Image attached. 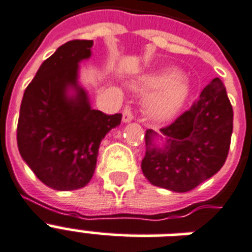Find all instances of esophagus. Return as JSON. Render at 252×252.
I'll list each match as a JSON object with an SVG mask.
<instances>
[{
    "mask_svg": "<svg viewBox=\"0 0 252 252\" xmlns=\"http://www.w3.org/2000/svg\"><path fill=\"white\" fill-rule=\"evenodd\" d=\"M133 120V114H132V110H130V107L126 106L123 111V122L124 123H130Z\"/></svg>",
    "mask_w": 252,
    "mask_h": 252,
    "instance_id": "34e87169",
    "label": "esophagus"
}]
</instances>
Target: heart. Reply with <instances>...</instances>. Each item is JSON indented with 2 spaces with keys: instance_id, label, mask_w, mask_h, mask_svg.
<instances>
[{
  "instance_id": "1",
  "label": "heart",
  "mask_w": 252,
  "mask_h": 252,
  "mask_svg": "<svg viewBox=\"0 0 252 252\" xmlns=\"http://www.w3.org/2000/svg\"><path fill=\"white\" fill-rule=\"evenodd\" d=\"M141 94H150L145 102V111L150 119L165 122L183 107L189 94V85L176 68H162L148 73L133 84Z\"/></svg>"
}]
</instances>
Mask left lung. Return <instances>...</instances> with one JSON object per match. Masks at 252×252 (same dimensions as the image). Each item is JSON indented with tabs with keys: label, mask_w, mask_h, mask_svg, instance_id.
<instances>
[{
	"label": "left lung",
	"mask_w": 252,
	"mask_h": 252,
	"mask_svg": "<svg viewBox=\"0 0 252 252\" xmlns=\"http://www.w3.org/2000/svg\"><path fill=\"white\" fill-rule=\"evenodd\" d=\"M233 133V108L226 87L212 80L199 99L161 134L146 130L144 175L172 192H188L217 174L226 161Z\"/></svg>",
	"instance_id": "obj_1"
}]
</instances>
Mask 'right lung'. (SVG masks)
Wrapping results in <instances>:
<instances>
[{
  "mask_svg": "<svg viewBox=\"0 0 252 252\" xmlns=\"http://www.w3.org/2000/svg\"><path fill=\"white\" fill-rule=\"evenodd\" d=\"M93 40H72L40 65L23 94L17 141L37 179L56 191L85 187L94 175L100 142L122 123V114L91 107L80 84V64Z\"/></svg>",
  "mask_w": 252,
  "mask_h": 252,
  "instance_id": "add662e5",
  "label": "right lung"
}]
</instances>
